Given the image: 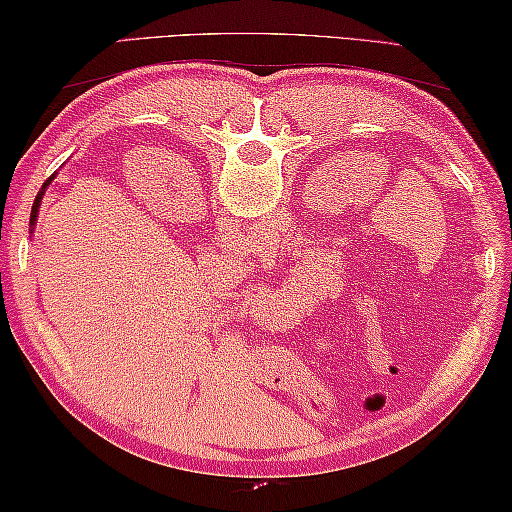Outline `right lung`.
<instances>
[{
    "label": "right lung",
    "mask_w": 512,
    "mask_h": 512,
    "mask_svg": "<svg viewBox=\"0 0 512 512\" xmlns=\"http://www.w3.org/2000/svg\"><path fill=\"white\" fill-rule=\"evenodd\" d=\"M48 182H50V180H48ZM48 182H46V184H48ZM46 184H43V187H46ZM41 196H43V191H41V194H39V196H36V205H34V210H36V207H39V201H41Z\"/></svg>",
    "instance_id": "add662e5"
}]
</instances>
